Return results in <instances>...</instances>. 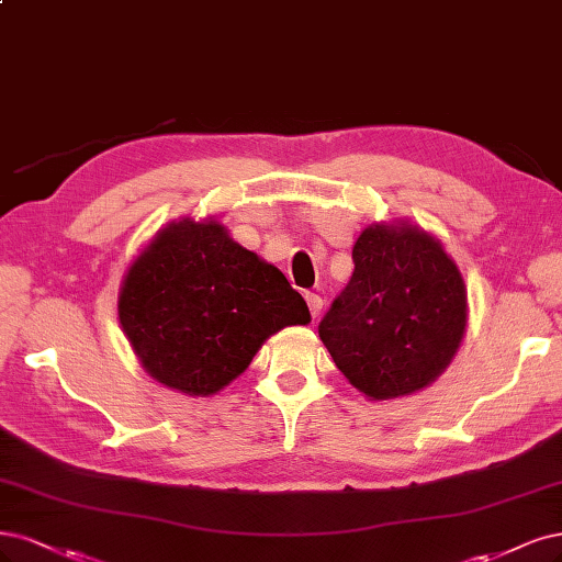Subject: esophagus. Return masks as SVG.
I'll return each instance as SVG.
<instances>
[{
	"label": "esophagus",
	"mask_w": 562,
	"mask_h": 562,
	"mask_svg": "<svg viewBox=\"0 0 562 562\" xmlns=\"http://www.w3.org/2000/svg\"><path fill=\"white\" fill-rule=\"evenodd\" d=\"M304 300H306V306H308V314L316 318L321 314V308H323V297L316 295V293H304Z\"/></svg>",
	"instance_id": "esophagus-1"
}]
</instances>
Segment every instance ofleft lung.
<instances>
[{
	"mask_svg": "<svg viewBox=\"0 0 562 562\" xmlns=\"http://www.w3.org/2000/svg\"><path fill=\"white\" fill-rule=\"evenodd\" d=\"M353 265L318 323L325 348L367 397L425 389L465 335L468 293L456 262L414 225H372L353 246Z\"/></svg>",
	"mask_w": 562,
	"mask_h": 562,
	"instance_id": "1",
	"label": "left lung"
}]
</instances>
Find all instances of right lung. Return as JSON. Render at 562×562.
<instances>
[{
  "label": "right lung",
  "mask_w": 562,
  "mask_h": 562,
  "mask_svg": "<svg viewBox=\"0 0 562 562\" xmlns=\"http://www.w3.org/2000/svg\"><path fill=\"white\" fill-rule=\"evenodd\" d=\"M119 316L153 379L202 397L239 376L269 335L312 321L274 265L216 221L188 218L158 232L132 262Z\"/></svg>",
  "instance_id": "add662e5"
}]
</instances>
